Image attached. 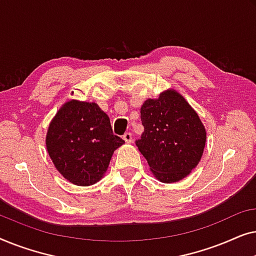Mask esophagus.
I'll list each match as a JSON object with an SVG mask.
<instances>
[{
  "label": "esophagus",
  "instance_id": "1",
  "mask_svg": "<svg viewBox=\"0 0 256 256\" xmlns=\"http://www.w3.org/2000/svg\"><path fill=\"white\" fill-rule=\"evenodd\" d=\"M124 140L127 143H132V132H126V134L124 135Z\"/></svg>",
  "mask_w": 256,
  "mask_h": 256
}]
</instances>
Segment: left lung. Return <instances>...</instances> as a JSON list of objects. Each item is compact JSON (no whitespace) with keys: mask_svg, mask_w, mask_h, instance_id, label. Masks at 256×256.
Returning <instances> with one entry per match:
<instances>
[{"mask_svg":"<svg viewBox=\"0 0 256 256\" xmlns=\"http://www.w3.org/2000/svg\"><path fill=\"white\" fill-rule=\"evenodd\" d=\"M141 120L144 132L136 146L154 176L163 183L186 177L198 166L206 142L196 110L177 90H166L158 99L143 102Z\"/></svg>","mask_w":256,"mask_h":256,"instance_id":"1","label":"left lung"}]
</instances>
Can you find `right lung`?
Instances as JSON below:
<instances>
[{
	"instance_id": "right-lung-1",
	"label": "right lung",
	"mask_w": 256,
	"mask_h": 256,
	"mask_svg": "<svg viewBox=\"0 0 256 256\" xmlns=\"http://www.w3.org/2000/svg\"><path fill=\"white\" fill-rule=\"evenodd\" d=\"M46 149L62 176L79 186L104 177L115 150L124 141L113 134L108 115L96 102L70 100L52 118Z\"/></svg>"
}]
</instances>
